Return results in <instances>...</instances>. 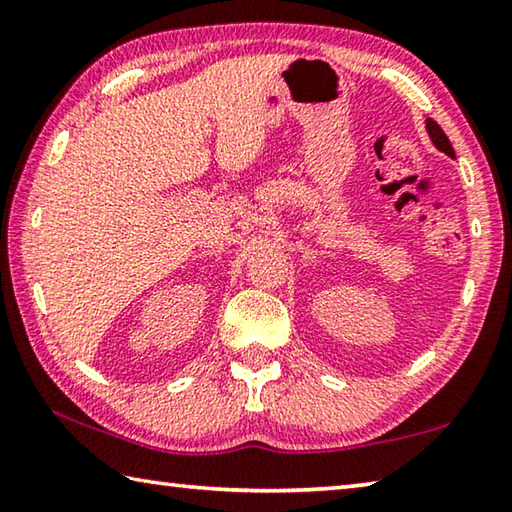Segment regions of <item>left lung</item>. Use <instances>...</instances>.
<instances>
[{
  "label": "left lung",
  "instance_id": "left-lung-1",
  "mask_svg": "<svg viewBox=\"0 0 512 512\" xmlns=\"http://www.w3.org/2000/svg\"><path fill=\"white\" fill-rule=\"evenodd\" d=\"M424 124H427V133H429V140L433 142V146H436L438 151H443L445 155H449V158H454V149H452V144H449L447 135L443 133V128H440L433 119H427Z\"/></svg>",
  "mask_w": 512,
  "mask_h": 512
}]
</instances>
